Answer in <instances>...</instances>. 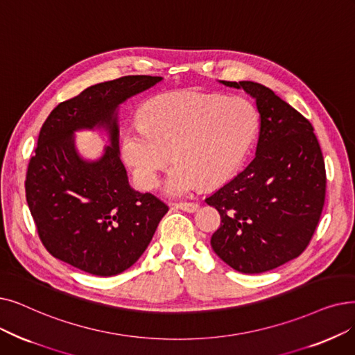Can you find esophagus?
Masks as SVG:
<instances>
[{"mask_svg": "<svg viewBox=\"0 0 355 355\" xmlns=\"http://www.w3.org/2000/svg\"><path fill=\"white\" fill-rule=\"evenodd\" d=\"M177 209H181L184 211H189V213H194L198 210V203H191V202H186V203H177L175 205Z\"/></svg>", "mask_w": 355, "mask_h": 355, "instance_id": "34e87169", "label": "esophagus"}]
</instances>
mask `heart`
Here are the masks:
<instances>
[{
	"label": "heart",
	"instance_id": "b5f03b06",
	"mask_svg": "<svg viewBox=\"0 0 355 355\" xmlns=\"http://www.w3.org/2000/svg\"><path fill=\"white\" fill-rule=\"evenodd\" d=\"M259 117L243 97L174 92L149 100L139 125L123 130L120 152L145 190L159 184L168 162H177L166 178L169 196H187L232 178L255 142Z\"/></svg>",
	"mask_w": 355,
	"mask_h": 355
}]
</instances>
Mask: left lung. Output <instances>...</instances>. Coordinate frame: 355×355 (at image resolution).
Listing matches in <instances>:
<instances>
[{"label":"left lung","instance_id":"obj_1","mask_svg":"<svg viewBox=\"0 0 355 355\" xmlns=\"http://www.w3.org/2000/svg\"><path fill=\"white\" fill-rule=\"evenodd\" d=\"M222 84L255 98L259 137L251 164L206 198L222 218L210 243L229 267L258 274L309 245L325 205V161L311 121L274 91L252 81Z\"/></svg>","mask_w":355,"mask_h":355}]
</instances>
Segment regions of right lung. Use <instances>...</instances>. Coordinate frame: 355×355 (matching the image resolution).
I'll return each instance as SVG.
<instances>
[{
    "mask_svg": "<svg viewBox=\"0 0 355 355\" xmlns=\"http://www.w3.org/2000/svg\"><path fill=\"white\" fill-rule=\"evenodd\" d=\"M161 76L128 75L91 85L59 103L44 120L26 174V200L37 235L51 255L92 275L132 267L155 234L168 206L135 191L119 157L116 109L159 83ZM103 125L112 147L88 163L74 150L71 133Z\"/></svg>",
    "mask_w": 355,
    "mask_h": 355,
    "instance_id": "1",
    "label": "right lung"
}]
</instances>
